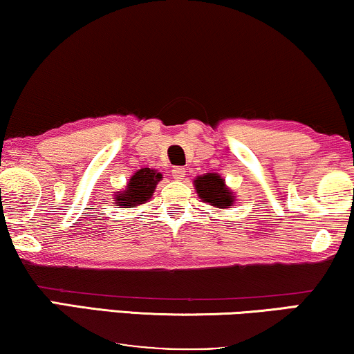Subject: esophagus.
<instances>
[{
  "label": "esophagus",
  "instance_id": "obj_1",
  "mask_svg": "<svg viewBox=\"0 0 354 354\" xmlns=\"http://www.w3.org/2000/svg\"><path fill=\"white\" fill-rule=\"evenodd\" d=\"M187 176V171L183 167H176L172 171V177L176 178V180H182V178H185Z\"/></svg>",
  "mask_w": 354,
  "mask_h": 354
}]
</instances>
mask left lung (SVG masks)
Segmentation results:
<instances>
[{
    "label": "left lung",
    "instance_id": "left-lung-1",
    "mask_svg": "<svg viewBox=\"0 0 354 354\" xmlns=\"http://www.w3.org/2000/svg\"><path fill=\"white\" fill-rule=\"evenodd\" d=\"M193 185H195L198 198L212 207L227 209V207L234 206L235 193L232 188L225 185V180L219 174L207 172L203 174V176H198L193 180Z\"/></svg>",
    "mask_w": 354,
    "mask_h": 354
}]
</instances>
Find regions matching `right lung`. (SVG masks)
Segmentation results:
<instances>
[{"label":"right lung","instance_id":"add662e5","mask_svg":"<svg viewBox=\"0 0 354 354\" xmlns=\"http://www.w3.org/2000/svg\"><path fill=\"white\" fill-rule=\"evenodd\" d=\"M162 180V174L156 169L142 167L129 178L127 185L124 190L114 192V205L115 206H140L151 200L156 185Z\"/></svg>","mask_w":354,"mask_h":354}]
</instances>
